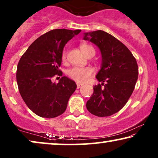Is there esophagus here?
<instances>
[{"instance_id": "obj_1", "label": "esophagus", "mask_w": 158, "mask_h": 158, "mask_svg": "<svg viewBox=\"0 0 158 158\" xmlns=\"http://www.w3.org/2000/svg\"><path fill=\"white\" fill-rule=\"evenodd\" d=\"M83 85V84H82V83H77V88H81Z\"/></svg>"}]
</instances>
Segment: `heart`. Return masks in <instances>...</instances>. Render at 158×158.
I'll return each mask as SVG.
<instances>
[{"label":"heart","instance_id":"1","mask_svg":"<svg viewBox=\"0 0 158 158\" xmlns=\"http://www.w3.org/2000/svg\"><path fill=\"white\" fill-rule=\"evenodd\" d=\"M81 49L84 55L88 56L90 54L95 55V49L93 47L87 44H81ZM67 57V51L63 49L62 52V60L64 61ZM94 73V69L90 67H73L68 71V76L79 83H85L90 79Z\"/></svg>","mask_w":158,"mask_h":158}]
</instances>
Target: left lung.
<instances>
[{
    "mask_svg": "<svg viewBox=\"0 0 158 158\" xmlns=\"http://www.w3.org/2000/svg\"><path fill=\"white\" fill-rule=\"evenodd\" d=\"M83 39L98 46L102 55L101 68L96 75L101 84L94 87L86 107L96 116H111L124 106L133 93L139 73L137 61L122 42L107 32L85 33Z\"/></svg>",
    "mask_w": 158,
    "mask_h": 158,
    "instance_id": "obj_1",
    "label": "left lung"
}]
</instances>
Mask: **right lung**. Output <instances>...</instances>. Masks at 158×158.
<instances>
[{
	"instance_id": "obj_1",
	"label": "right lung",
	"mask_w": 158,
	"mask_h": 158,
	"mask_svg": "<svg viewBox=\"0 0 158 158\" xmlns=\"http://www.w3.org/2000/svg\"><path fill=\"white\" fill-rule=\"evenodd\" d=\"M81 30L53 29L40 36L21 56L17 65L19 93L29 109L41 117L55 118L65 111L70 97L77 88L75 82L62 76L59 68L66 43Z\"/></svg>"
}]
</instances>
